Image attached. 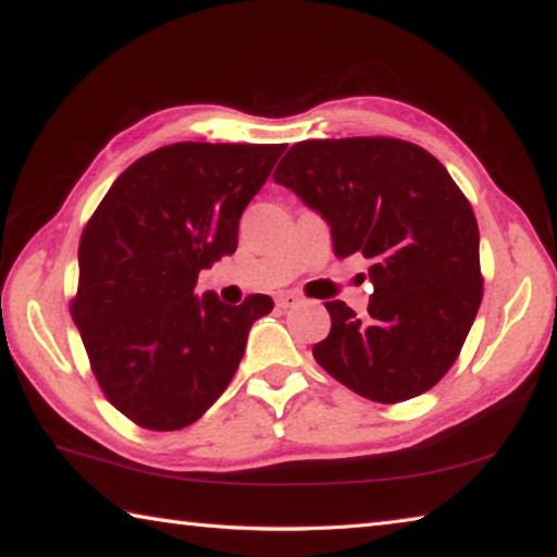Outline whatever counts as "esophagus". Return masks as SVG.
Returning a JSON list of instances; mask_svg holds the SVG:
<instances>
[{"instance_id":"34e87169","label":"esophagus","mask_w":557,"mask_h":557,"mask_svg":"<svg viewBox=\"0 0 557 557\" xmlns=\"http://www.w3.org/2000/svg\"><path fill=\"white\" fill-rule=\"evenodd\" d=\"M299 295H295V292H282V295L275 297V305L280 309H289V307H297L299 305Z\"/></svg>"}]
</instances>
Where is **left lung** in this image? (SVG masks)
<instances>
[{"instance_id":"8db88e82","label":"left lung","mask_w":557,"mask_h":557,"mask_svg":"<svg viewBox=\"0 0 557 557\" xmlns=\"http://www.w3.org/2000/svg\"><path fill=\"white\" fill-rule=\"evenodd\" d=\"M272 178L329 223L338 258L371 260L369 317L326 301L332 332L312 348L317 363L375 403L430 391L457 361L484 295L479 225L455 178L393 137L297 143Z\"/></svg>"}]
</instances>
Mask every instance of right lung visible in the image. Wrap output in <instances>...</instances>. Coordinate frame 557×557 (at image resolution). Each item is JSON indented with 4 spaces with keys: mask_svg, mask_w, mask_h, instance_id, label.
<instances>
[{
    "mask_svg": "<svg viewBox=\"0 0 557 557\" xmlns=\"http://www.w3.org/2000/svg\"><path fill=\"white\" fill-rule=\"evenodd\" d=\"M285 145L176 143L137 159L81 235L71 317L106 398L139 428L201 418L228 388L268 295L231 307L199 272L238 248V223Z\"/></svg>",
    "mask_w": 557,
    "mask_h": 557,
    "instance_id": "1",
    "label": "right lung"
}]
</instances>
